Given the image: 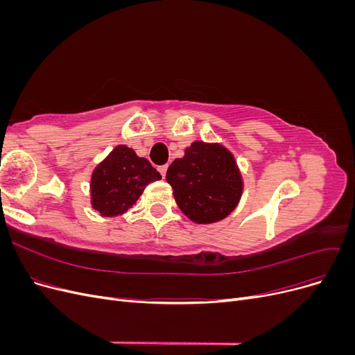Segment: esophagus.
Wrapping results in <instances>:
<instances>
[{
	"mask_svg": "<svg viewBox=\"0 0 355 355\" xmlns=\"http://www.w3.org/2000/svg\"><path fill=\"white\" fill-rule=\"evenodd\" d=\"M158 171H159V173H161V176H166V173H167V164H164V166H159L158 167Z\"/></svg>",
	"mask_w": 355,
	"mask_h": 355,
	"instance_id": "obj_1",
	"label": "esophagus"
}]
</instances>
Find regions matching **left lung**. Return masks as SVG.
Returning <instances> with one entry per match:
<instances>
[{
  "instance_id": "8db88e82",
  "label": "left lung",
  "mask_w": 355,
  "mask_h": 355,
  "mask_svg": "<svg viewBox=\"0 0 355 355\" xmlns=\"http://www.w3.org/2000/svg\"><path fill=\"white\" fill-rule=\"evenodd\" d=\"M166 180L179 209L197 223H213L237 207L243 179L234 155L219 144L194 142L170 164Z\"/></svg>"
}]
</instances>
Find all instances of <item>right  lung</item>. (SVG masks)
<instances>
[{
	"label": "right lung",
	"mask_w": 355,
	"mask_h": 355,
	"mask_svg": "<svg viewBox=\"0 0 355 355\" xmlns=\"http://www.w3.org/2000/svg\"><path fill=\"white\" fill-rule=\"evenodd\" d=\"M161 175L146 158L137 157L132 148L118 145L93 170L92 206L102 216H118L130 209L145 187Z\"/></svg>",
	"instance_id": "right-lung-1"
}]
</instances>
